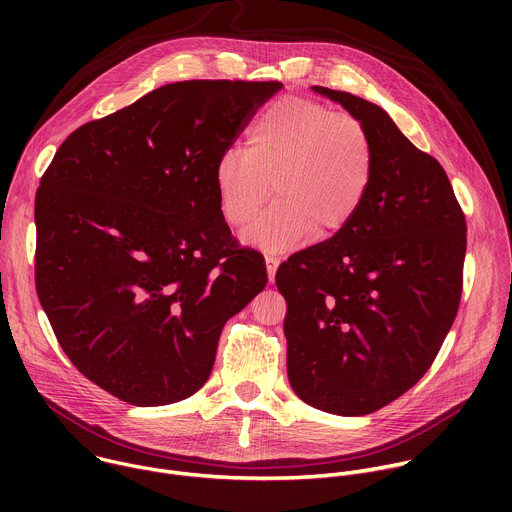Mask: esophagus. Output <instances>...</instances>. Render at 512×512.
Returning a JSON list of instances; mask_svg holds the SVG:
<instances>
[{
	"instance_id": "34e87169",
	"label": "esophagus",
	"mask_w": 512,
	"mask_h": 512,
	"mask_svg": "<svg viewBox=\"0 0 512 512\" xmlns=\"http://www.w3.org/2000/svg\"><path fill=\"white\" fill-rule=\"evenodd\" d=\"M265 265H267V277H269V283L275 281V271L279 267V259L275 257H265Z\"/></svg>"
}]
</instances>
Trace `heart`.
Masks as SVG:
<instances>
[{
  "mask_svg": "<svg viewBox=\"0 0 512 512\" xmlns=\"http://www.w3.org/2000/svg\"><path fill=\"white\" fill-rule=\"evenodd\" d=\"M373 143L360 121L304 97L265 107L249 129L247 152L229 150L214 166L225 221L245 227L269 196L277 198L243 233L267 253H285L350 225L369 194Z\"/></svg>",
  "mask_w": 512,
  "mask_h": 512,
  "instance_id": "obj_1",
  "label": "heart"
}]
</instances>
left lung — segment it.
Listing matches in <instances>:
<instances>
[{"label": "left lung", "mask_w": 512, "mask_h": 512, "mask_svg": "<svg viewBox=\"0 0 512 512\" xmlns=\"http://www.w3.org/2000/svg\"><path fill=\"white\" fill-rule=\"evenodd\" d=\"M312 91L367 129L375 170L350 225L277 269L287 379L304 403L358 417L399 399L440 352L462 296L466 218L440 162L383 107Z\"/></svg>", "instance_id": "obj_1"}]
</instances>
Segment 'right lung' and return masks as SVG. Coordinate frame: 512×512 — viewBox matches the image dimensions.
Wrapping results in <instances>:
<instances>
[{"label": "right lung", "instance_id": "add662e5", "mask_svg": "<svg viewBox=\"0 0 512 512\" xmlns=\"http://www.w3.org/2000/svg\"><path fill=\"white\" fill-rule=\"evenodd\" d=\"M283 85L184 81L85 123L36 194V289L70 362L137 407L210 377L229 318L267 283L237 249L214 166Z\"/></svg>", "mask_w": 512, "mask_h": 512}]
</instances>
